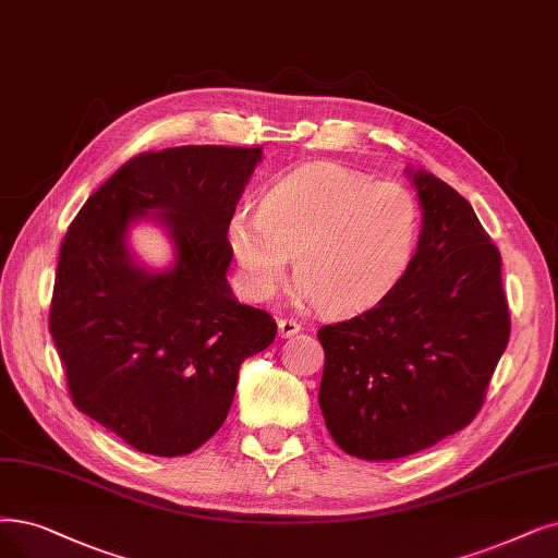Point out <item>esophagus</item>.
<instances>
[{
	"label": "esophagus",
	"instance_id": "34e87169",
	"mask_svg": "<svg viewBox=\"0 0 558 558\" xmlns=\"http://www.w3.org/2000/svg\"><path fill=\"white\" fill-rule=\"evenodd\" d=\"M300 331H302V323H298L295 318H281L279 320V337L281 339H291Z\"/></svg>",
	"mask_w": 558,
	"mask_h": 558
}]
</instances>
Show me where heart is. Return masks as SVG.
<instances>
[{"mask_svg": "<svg viewBox=\"0 0 558 558\" xmlns=\"http://www.w3.org/2000/svg\"><path fill=\"white\" fill-rule=\"evenodd\" d=\"M418 221L408 187L316 162L279 178L263 194L258 213L238 208L227 233L254 300H272L295 258L302 302L329 314H354L380 302L405 275Z\"/></svg>", "mask_w": 558, "mask_h": 558, "instance_id": "b5f03b06", "label": "heart"}]
</instances>
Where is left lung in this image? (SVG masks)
Segmentation results:
<instances>
[{"mask_svg": "<svg viewBox=\"0 0 558 558\" xmlns=\"http://www.w3.org/2000/svg\"><path fill=\"white\" fill-rule=\"evenodd\" d=\"M421 233L405 275L366 314L318 331V403L339 447L362 460L418 453L481 410L508 345L501 256L466 198L408 167Z\"/></svg>", "mask_w": 558, "mask_h": 558, "instance_id": "8db88e82", "label": "left lung"}]
</instances>
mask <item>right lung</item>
<instances>
[{
	"label": "right lung",
	"instance_id": "obj_1",
	"mask_svg": "<svg viewBox=\"0 0 558 558\" xmlns=\"http://www.w3.org/2000/svg\"><path fill=\"white\" fill-rule=\"evenodd\" d=\"M263 148L144 153L102 183L61 242L50 333L80 412L150 456H185L225 423L238 371L277 337L240 304L227 272L229 219ZM160 226L174 258L158 271L129 231Z\"/></svg>",
	"mask_w": 558,
	"mask_h": 558
}]
</instances>
